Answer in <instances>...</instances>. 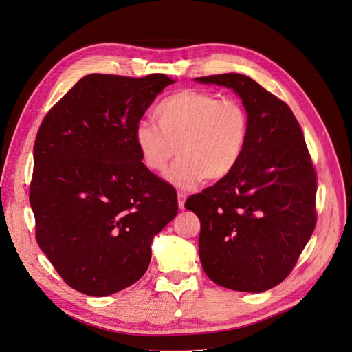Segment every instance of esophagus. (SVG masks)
<instances>
[{
	"instance_id": "obj_1",
	"label": "esophagus",
	"mask_w": 352,
	"mask_h": 352,
	"mask_svg": "<svg viewBox=\"0 0 352 352\" xmlns=\"http://www.w3.org/2000/svg\"><path fill=\"white\" fill-rule=\"evenodd\" d=\"M185 199H186V194L179 191L178 192V206H179V209H185Z\"/></svg>"
}]
</instances>
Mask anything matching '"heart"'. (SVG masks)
I'll return each instance as SVG.
<instances>
[{"instance_id": "obj_1", "label": "heart", "mask_w": 352, "mask_h": 352, "mask_svg": "<svg viewBox=\"0 0 352 352\" xmlns=\"http://www.w3.org/2000/svg\"><path fill=\"white\" fill-rule=\"evenodd\" d=\"M159 127L142 122L134 129V144L144 167L155 174L179 158L167 179L191 190L205 178L221 181L236 170L249 142V116L236 99L184 89L166 96L153 110Z\"/></svg>"}]
</instances>
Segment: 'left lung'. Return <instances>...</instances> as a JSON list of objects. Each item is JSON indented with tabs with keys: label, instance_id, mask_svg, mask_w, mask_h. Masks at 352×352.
<instances>
[{
	"label": "left lung",
	"instance_id": "1",
	"mask_svg": "<svg viewBox=\"0 0 352 352\" xmlns=\"http://www.w3.org/2000/svg\"><path fill=\"white\" fill-rule=\"evenodd\" d=\"M235 90L249 116L236 170L185 208L201 221L199 259L217 285L262 293L294 269L316 222L317 174L290 107L249 76L197 78Z\"/></svg>",
	"mask_w": 352,
	"mask_h": 352
}]
</instances>
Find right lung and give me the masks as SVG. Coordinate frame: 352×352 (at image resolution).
<instances>
[{
	"label": "right lung",
	"instance_id": "1",
	"mask_svg": "<svg viewBox=\"0 0 352 352\" xmlns=\"http://www.w3.org/2000/svg\"><path fill=\"white\" fill-rule=\"evenodd\" d=\"M174 79L91 74L48 111L34 144L30 202L39 248L63 282L109 296L143 277L151 241L178 212L148 171L134 129Z\"/></svg>",
	"mask_w": 352,
	"mask_h": 352
}]
</instances>
